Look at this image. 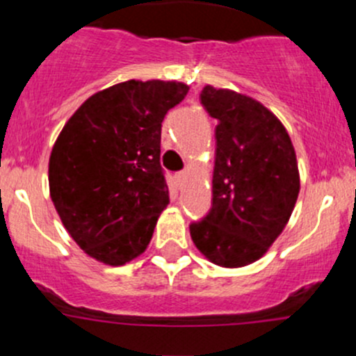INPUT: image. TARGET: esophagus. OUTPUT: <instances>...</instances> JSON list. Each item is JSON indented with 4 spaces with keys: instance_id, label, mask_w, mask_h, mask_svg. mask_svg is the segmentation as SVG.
<instances>
[{
    "instance_id": "obj_1",
    "label": "esophagus",
    "mask_w": 356,
    "mask_h": 356,
    "mask_svg": "<svg viewBox=\"0 0 356 356\" xmlns=\"http://www.w3.org/2000/svg\"><path fill=\"white\" fill-rule=\"evenodd\" d=\"M186 177H188V172H186V170H182V172H177V174L174 175L175 186H177L179 189H181L182 186H184V182H186Z\"/></svg>"
}]
</instances>
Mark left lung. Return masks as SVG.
<instances>
[{"mask_svg":"<svg viewBox=\"0 0 356 356\" xmlns=\"http://www.w3.org/2000/svg\"><path fill=\"white\" fill-rule=\"evenodd\" d=\"M217 118L211 208L189 225L193 243L220 267H245L265 254L288 224L300 193L296 153L284 125L253 98L204 86Z\"/></svg>","mask_w":356,"mask_h":356,"instance_id":"left-lung-1","label":"left lung"}]
</instances>
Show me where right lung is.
Here are the masks:
<instances>
[{"label": "right lung", "instance_id": "right-lung-1", "mask_svg": "<svg viewBox=\"0 0 356 356\" xmlns=\"http://www.w3.org/2000/svg\"><path fill=\"white\" fill-rule=\"evenodd\" d=\"M188 89L182 82H120L86 99L60 132L49 156V193L89 257L124 265L152 241L168 204L161 122Z\"/></svg>", "mask_w": 356, "mask_h": 356}]
</instances>
